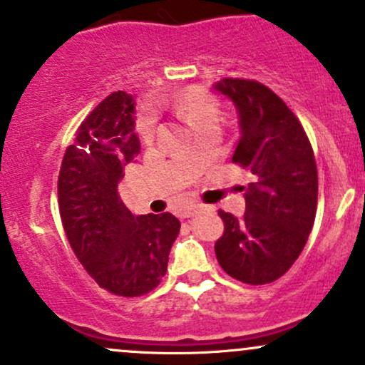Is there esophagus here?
Wrapping results in <instances>:
<instances>
[{
    "label": "esophagus",
    "mask_w": 365,
    "mask_h": 365,
    "mask_svg": "<svg viewBox=\"0 0 365 365\" xmlns=\"http://www.w3.org/2000/svg\"><path fill=\"white\" fill-rule=\"evenodd\" d=\"M199 210H201V206H199V205H192V206H189V208H187L185 212H183V217H187V218L194 217V215L197 213Z\"/></svg>",
    "instance_id": "34e87169"
}]
</instances>
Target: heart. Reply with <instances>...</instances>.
I'll return each instance as SVG.
<instances>
[{"instance_id":"heart-1","label":"heart","mask_w":365,"mask_h":365,"mask_svg":"<svg viewBox=\"0 0 365 365\" xmlns=\"http://www.w3.org/2000/svg\"><path fill=\"white\" fill-rule=\"evenodd\" d=\"M173 108L187 124L192 125L195 131L201 129L202 125H215L218 120V115H220V106H218L217 99L201 87H189V89L183 91L173 101ZM136 128L145 141H150L153 136V128H155L153 115L150 112L141 113L138 117Z\"/></svg>"}]
</instances>
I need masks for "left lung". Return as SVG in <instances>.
<instances>
[{
	"label": "left lung",
	"instance_id": "left-lung-1",
	"mask_svg": "<svg viewBox=\"0 0 365 365\" xmlns=\"http://www.w3.org/2000/svg\"><path fill=\"white\" fill-rule=\"evenodd\" d=\"M215 89L231 98L240 113L241 138L232 163L253 175L243 217L218 210L224 234L215 253L234 279L266 285L292 267L313 229L314 153L299 118L269 87L257 80L222 78Z\"/></svg>",
	"mask_w": 365,
	"mask_h": 365
}]
</instances>
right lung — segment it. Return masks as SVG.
<instances>
[{"label": "right lung", "mask_w": 365, "mask_h": 365, "mask_svg": "<svg viewBox=\"0 0 365 365\" xmlns=\"http://www.w3.org/2000/svg\"><path fill=\"white\" fill-rule=\"evenodd\" d=\"M133 113L124 91L103 99L76 129L57 180L59 215L76 259L101 289L120 297L159 285L180 232L175 215L134 217L118 197L124 168L140 153Z\"/></svg>", "instance_id": "right-lung-1"}]
</instances>
